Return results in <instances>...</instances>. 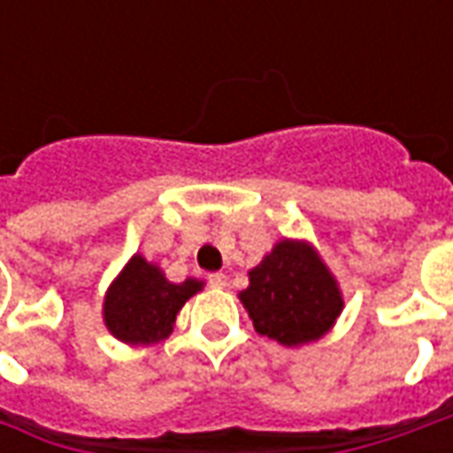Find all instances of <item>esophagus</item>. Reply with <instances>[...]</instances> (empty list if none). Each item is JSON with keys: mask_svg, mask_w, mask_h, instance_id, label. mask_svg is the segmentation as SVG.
I'll list each match as a JSON object with an SVG mask.
<instances>
[{"mask_svg": "<svg viewBox=\"0 0 453 453\" xmlns=\"http://www.w3.org/2000/svg\"><path fill=\"white\" fill-rule=\"evenodd\" d=\"M208 284L213 286V288H223V286L227 284L226 274H220V272H218V274H211L208 276Z\"/></svg>", "mask_w": 453, "mask_h": 453, "instance_id": "1", "label": "esophagus"}]
</instances>
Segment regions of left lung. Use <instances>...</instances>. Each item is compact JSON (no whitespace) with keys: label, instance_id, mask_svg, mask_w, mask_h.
Returning a JSON list of instances; mask_svg holds the SVG:
<instances>
[{"label":"left lung","instance_id":"obj_1","mask_svg":"<svg viewBox=\"0 0 453 453\" xmlns=\"http://www.w3.org/2000/svg\"><path fill=\"white\" fill-rule=\"evenodd\" d=\"M240 301L259 334L286 347L320 340L342 313V291L313 245L281 240L250 272Z\"/></svg>","mask_w":453,"mask_h":453}]
</instances>
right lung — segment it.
I'll list each match as a JSON object with an SVG mask.
<instances>
[{"label": "right lung", "instance_id": "obj_1", "mask_svg": "<svg viewBox=\"0 0 453 453\" xmlns=\"http://www.w3.org/2000/svg\"><path fill=\"white\" fill-rule=\"evenodd\" d=\"M201 288L198 279L172 284L157 265L133 255L106 291L104 323L126 344H152L169 337L181 305Z\"/></svg>", "mask_w": 453, "mask_h": 453}]
</instances>
